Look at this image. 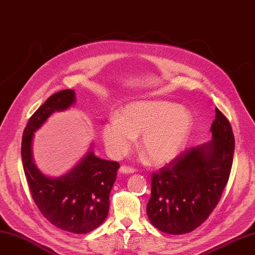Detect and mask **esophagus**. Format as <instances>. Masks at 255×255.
<instances>
[{
	"label": "esophagus",
	"instance_id": "1",
	"mask_svg": "<svg viewBox=\"0 0 255 255\" xmlns=\"http://www.w3.org/2000/svg\"><path fill=\"white\" fill-rule=\"evenodd\" d=\"M135 170L133 168H130V167H127V166H122L120 168V172L121 173H125V174H130V173H133Z\"/></svg>",
	"mask_w": 255,
	"mask_h": 255
}]
</instances>
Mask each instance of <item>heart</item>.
<instances>
[{"label":"heart","mask_w":255,"mask_h":255,"mask_svg":"<svg viewBox=\"0 0 255 255\" xmlns=\"http://www.w3.org/2000/svg\"><path fill=\"white\" fill-rule=\"evenodd\" d=\"M193 127L188 110L167 101L128 104L102 129L108 151L115 157L126 154L140 135V146L155 165L173 160L183 149Z\"/></svg>","instance_id":"1"}]
</instances>
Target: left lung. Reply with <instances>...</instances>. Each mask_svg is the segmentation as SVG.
<instances>
[{
    "instance_id": "8db88e82",
    "label": "left lung",
    "mask_w": 255,
    "mask_h": 255,
    "mask_svg": "<svg viewBox=\"0 0 255 255\" xmlns=\"http://www.w3.org/2000/svg\"><path fill=\"white\" fill-rule=\"evenodd\" d=\"M210 130V142L187 149L152 173L146 214L161 232L181 235L196 230L221 199L232 170L235 139L219 109Z\"/></svg>"
}]
</instances>
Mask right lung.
<instances>
[{"instance_id":"right-lung-1","label":"right lung","mask_w":255,"mask_h":255,"mask_svg":"<svg viewBox=\"0 0 255 255\" xmlns=\"http://www.w3.org/2000/svg\"><path fill=\"white\" fill-rule=\"evenodd\" d=\"M75 102L72 89L51 95L24 128L21 142L23 171L38 210L51 224L74 234H87L107 219L110 193L116 180L120 164L97 157L93 151L61 177L50 178L36 167L32 156L34 132L54 112L64 111Z\"/></svg>"}]
</instances>
